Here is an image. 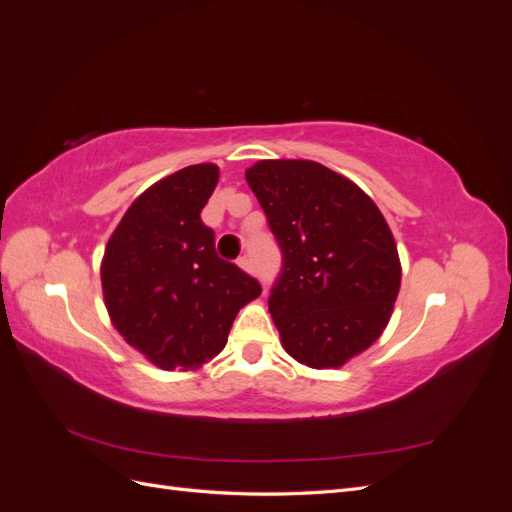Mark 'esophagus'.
I'll return each instance as SVG.
<instances>
[{"label": "esophagus", "mask_w": 512, "mask_h": 512, "mask_svg": "<svg viewBox=\"0 0 512 512\" xmlns=\"http://www.w3.org/2000/svg\"><path fill=\"white\" fill-rule=\"evenodd\" d=\"M237 262H239V267H241V269H245V271H250V273L254 271V267H252V260H250V256H241V258H239Z\"/></svg>", "instance_id": "1"}]
</instances>
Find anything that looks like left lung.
Returning a JSON list of instances; mask_svg holds the SVG:
<instances>
[{
    "instance_id": "1",
    "label": "left lung",
    "mask_w": 512,
    "mask_h": 512,
    "mask_svg": "<svg viewBox=\"0 0 512 512\" xmlns=\"http://www.w3.org/2000/svg\"><path fill=\"white\" fill-rule=\"evenodd\" d=\"M282 250L269 312L299 363L342 367L389 324L401 265L393 232L359 185L312 160L245 170Z\"/></svg>"
}]
</instances>
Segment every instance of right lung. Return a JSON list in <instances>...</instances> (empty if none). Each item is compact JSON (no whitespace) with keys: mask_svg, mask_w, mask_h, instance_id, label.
Listing matches in <instances>:
<instances>
[{"mask_svg":"<svg viewBox=\"0 0 512 512\" xmlns=\"http://www.w3.org/2000/svg\"><path fill=\"white\" fill-rule=\"evenodd\" d=\"M215 164L153 183L106 243L102 290L113 327L160 369H196L226 346L239 309L260 297L256 277L215 252L200 211L218 185Z\"/></svg>","mask_w":512,"mask_h":512,"instance_id":"right-lung-1","label":"right lung"}]
</instances>
